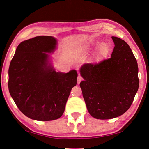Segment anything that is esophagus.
I'll use <instances>...</instances> for the list:
<instances>
[{
	"label": "esophagus",
	"instance_id": "esophagus-1",
	"mask_svg": "<svg viewBox=\"0 0 149 149\" xmlns=\"http://www.w3.org/2000/svg\"><path fill=\"white\" fill-rule=\"evenodd\" d=\"M83 80V78L81 75H78V77H77V83L79 84L80 82H81Z\"/></svg>",
	"mask_w": 149,
	"mask_h": 149
}]
</instances>
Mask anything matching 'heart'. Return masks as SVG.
Returning <instances> with one entry per match:
<instances>
[{
  "instance_id": "b5f03b06",
  "label": "heart",
  "mask_w": 149,
  "mask_h": 149,
  "mask_svg": "<svg viewBox=\"0 0 149 149\" xmlns=\"http://www.w3.org/2000/svg\"><path fill=\"white\" fill-rule=\"evenodd\" d=\"M100 43L97 41H94V42H91L87 46V48H92V47H96ZM106 50H107V46H106L105 44H102L101 45L100 47H99V49H98V52H97V54L98 55H102L104 53Z\"/></svg>"
}]
</instances>
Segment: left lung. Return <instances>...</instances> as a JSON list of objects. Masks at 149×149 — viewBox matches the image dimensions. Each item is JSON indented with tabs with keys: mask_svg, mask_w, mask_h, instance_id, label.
<instances>
[{
	"mask_svg": "<svg viewBox=\"0 0 149 149\" xmlns=\"http://www.w3.org/2000/svg\"><path fill=\"white\" fill-rule=\"evenodd\" d=\"M111 56L97 63L85 64L80 83L87 110L96 119L121 116L130 107L139 89V68L131 48L120 38L112 36Z\"/></svg>",
	"mask_w": 149,
	"mask_h": 149,
	"instance_id": "8db88e82",
	"label": "left lung"
}]
</instances>
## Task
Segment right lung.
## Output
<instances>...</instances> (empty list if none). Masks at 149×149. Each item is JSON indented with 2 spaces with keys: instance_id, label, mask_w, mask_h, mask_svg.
Wrapping results in <instances>:
<instances>
[{
  "instance_id": "1",
  "label": "right lung",
  "mask_w": 149,
  "mask_h": 149,
  "mask_svg": "<svg viewBox=\"0 0 149 149\" xmlns=\"http://www.w3.org/2000/svg\"><path fill=\"white\" fill-rule=\"evenodd\" d=\"M56 40L40 36L18 45L9 68V91L20 111L38 121L62 116L72 87L77 84L75 70L56 72L46 53L55 50Z\"/></svg>"
}]
</instances>
